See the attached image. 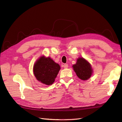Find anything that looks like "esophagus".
<instances>
[{"label":"esophagus","instance_id":"1","mask_svg":"<svg viewBox=\"0 0 122 122\" xmlns=\"http://www.w3.org/2000/svg\"><path fill=\"white\" fill-rule=\"evenodd\" d=\"M63 67H64V69H66V68H68V65L67 64H64V65H63Z\"/></svg>","mask_w":122,"mask_h":122}]
</instances>
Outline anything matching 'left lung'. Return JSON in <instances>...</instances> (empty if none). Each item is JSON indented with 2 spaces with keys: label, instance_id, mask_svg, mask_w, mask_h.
<instances>
[{
  "label": "left lung",
  "instance_id": "1",
  "mask_svg": "<svg viewBox=\"0 0 122 122\" xmlns=\"http://www.w3.org/2000/svg\"><path fill=\"white\" fill-rule=\"evenodd\" d=\"M74 72L79 78L82 80L90 79L93 73L91 64L83 58H79L76 64L72 66Z\"/></svg>",
  "mask_w": 122,
  "mask_h": 122
}]
</instances>
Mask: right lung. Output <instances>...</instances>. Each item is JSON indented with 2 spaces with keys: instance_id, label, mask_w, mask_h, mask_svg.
I'll use <instances>...</instances> for the list:
<instances>
[{
  "instance_id": "right-lung-1",
  "label": "right lung",
  "mask_w": 122,
  "mask_h": 122,
  "mask_svg": "<svg viewBox=\"0 0 122 122\" xmlns=\"http://www.w3.org/2000/svg\"><path fill=\"white\" fill-rule=\"evenodd\" d=\"M60 66L50 57L41 56L33 66V74L39 81L49 85L53 84L58 75Z\"/></svg>"
}]
</instances>
